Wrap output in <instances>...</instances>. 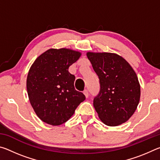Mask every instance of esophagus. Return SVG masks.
Masks as SVG:
<instances>
[{"instance_id": "obj_1", "label": "esophagus", "mask_w": 160, "mask_h": 160, "mask_svg": "<svg viewBox=\"0 0 160 160\" xmlns=\"http://www.w3.org/2000/svg\"><path fill=\"white\" fill-rule=\"evenodd\" d=\"M83 93H84V94H85V95L86 98H88V96H89V92H88V90H85L83 91Z\"/></svg>"}]
</instances>
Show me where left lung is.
Here are the masks:
<instances>
[{
    "label": "left lung",
    "instance_id": "1",
    "mask_svg": "<svg viewBox=\"0 0 160 160\" xmlns=\"http://www.w3.org/2000/svg\"><path fill=\"white\" fill-rule=\"evenodd\" d=\"M87 56L99 78L94 107L100 120L109 126L126 122L140 102V85L134 70L116 53L88 52Z\"/></svg>",
    "mask_w": 160,
    "mask_h": 160
}]
</instances>
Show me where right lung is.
Returning a JSON list of instances; mask_svg holds the SVG:
<instances>
[{"instance_id":"obj_1","label":"right lung","mask_w":160,"mask_h":160,"mask_svg":"<svg viewBox=\"0 0 160 160\" xmlns=\"http://www.w3.org/2000/svg\"><path fill=\"white\" fill-rule=\"evenodd\" d=\"M81 54L70 48H50L38 56L29 68L27 78L29 99L44 123L51 126L66 123L85 99L82 92L75 90V78L68 71Z\"/></svg>"}]
</instances>
